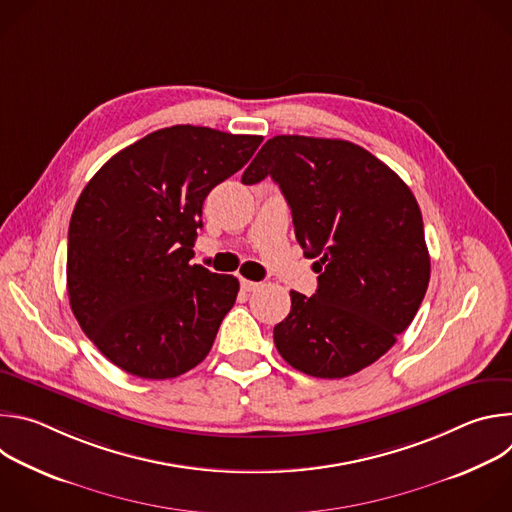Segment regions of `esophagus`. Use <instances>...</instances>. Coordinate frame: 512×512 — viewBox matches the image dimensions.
<instances>
[{"label":"esophagus","mask_w":512,"mask_h":512,"mask_svg":"<svg viewBox=\"0 0 512 512\" xmlns=\"http://www.w3.org/2000/svg\"><path fill=\"white\" fill-rule=\"evenodd\" d=\"M241 287H243L245 291H255V289H259V287H261V283H257V281H249V279H241Z\"/></svg>","instance_id":"obj_1"}]
</instances>
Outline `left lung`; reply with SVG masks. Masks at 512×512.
<instances>
[{"instance_id":"8db88e82","label":"left lung","mask_w":512,"mask_h":512,"mask_svg":"<svg viewBox=\"0 0 512 512\" xmlns=\"http://www.w3.org/2000/svg\"><path fill=\"white\" fill-rule=\"evenodd\" d=\"M267 176L291 208L298 243L320 259L316 294L289 291L273 342L310 377H350L397 342L423 302L429 253L419 204L387 164L344 139L275 135L241 182Z\"/></svg>"}]
</instances>
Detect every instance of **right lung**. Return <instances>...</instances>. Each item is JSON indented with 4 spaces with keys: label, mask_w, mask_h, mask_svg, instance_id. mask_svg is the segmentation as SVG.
Returning a JSON list of instances; mask_svg holds the SVG:
<instances>
[{
    "label": "right lung",
    "mask_w": 512,
    "mask_h": 512,
    "mask_svg": "<svg viewBox=\"0 0 512 512\" xmlns=\"http://www.w3.org/2000/svg\"><path fill=\"white\" fill-rule=\"evenodd\" d=\"M261 141L196 125L158 129L115 154L81 192L68 227V300L121 371L174 379L210 352L239 279L190 265L202 202Z\"/></svg>",
    "instance_id": "right-lung-1"
}]
</instances>
